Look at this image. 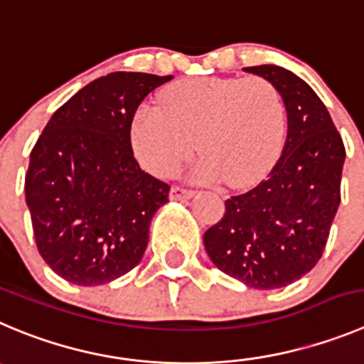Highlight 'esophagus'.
<instances>
[{
    "instance_id": "obj_1",
    "label": "esophagus",
    "mask_w": 364,
    "mask_h": 364,
    "mask_svg": "<svg viewBox=\"0 0 364 364\" xmlns=\"http://www.w3.org/2000/svg\"><path fill=\"white\" fill-rule=\"evenodd\" d=\"M193 196V190L188 188H181V186H172L171 193H168V198L172 201H178V199H190Z\"/></svg>"
}]
</instances>
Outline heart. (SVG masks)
I'll use <instances>...</instances> for the list:
<instances>
[{"label": "heart", "mask_w": 364, "mask_h": 364, "mask_svg": "<svg viewBox=\"0 0 364 364\" xmlns=\"http://www.w3.org/2000/svg\"><path fill=\"white\" fill-rule=\"evenodd\" d=\"M287 111L273 82L201 77L171 84L159 107L140 104L129 125L132 154L144 171L168 178L192 156L198 183L246 188L262 179L282 154Z\"/></svg>", "instance_id": "heart-1"}]
</instances>
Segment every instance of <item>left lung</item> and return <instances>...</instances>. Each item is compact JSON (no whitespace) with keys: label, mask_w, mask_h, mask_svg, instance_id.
<instances>
[{"label":"left lung","mask_w":364,"mask_h":364,"mask_svg":"<svg viewBox=\"0 0 364 364\" xmlns=\"http://www.w3.org/2000/svg\"><path fill=\"white\" fill-rule=\"evenodd\" d=\"M284 98L287 136L267 178L224 203L205 233L210 260L253 289L293 284L321 259L341 201L345 145L320 97L293 71L274 64L244 68Z\"/></svg>","instance_id":"1"}]
</instances>
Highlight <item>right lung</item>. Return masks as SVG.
<instances>
[{
    "label": "right lung",
    "instance_id": "obj_1",
    "mask_svg": "<svg viewBox=\"0 0 364 364\" xmlns=\"http://www.w3.org/2000/svg\"><path fill=\"white\" fill-rule=\"evenodd\" d=\"M172 77L114 71L63 104L30 152L26 206L44 262L75 285H102L140 264L171 186L134 159L129 125Z\"/></svg>",
    "mask_w": 364,
    "mask_h": 364
}]
</instances>
